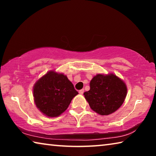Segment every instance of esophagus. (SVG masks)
<instances>
[{
  "label": "esophagus",
  "mask_w": 156,
  "mask_h": 156,
  "mask_svg": "<svg viewBox=\"0 0 156 156\" xmlns=\"http://www.w3.org/2000/svg\"><path fill=\"white\" fill-rule=\"evenodd\" d=\"M84 93V89H81V90L79 91V94H80V95H83Z\"/></svg>",
  "instance_id": "34e87169"
}]
</instances>
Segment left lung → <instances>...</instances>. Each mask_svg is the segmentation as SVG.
I'll return each mask as SVG.
<instances>
[{"instance_id":"left-lung-1","label":"left lung","mask_w":156,"mask_h":156,"mask_svg":"<svg viewBox=\"0 0 156 156\" xmlns=\"http://www.w3.org/2000/svg\"><path fill=\"white\" fill-rule=\"evenodd\" d=\"M127 89L114 74H98L90 82V89L84 93L92 110L101 115H109L125 101Z\"/></svg>"}]
</instances>
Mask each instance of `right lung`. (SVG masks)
Masks as SVG:
<instances>
[{
    "label": "right lung",
    "mask_w": 156,
    "mask_h": 156,
    "mask_svg": "<svg viewBox=\"0 0 156 156\" xmlns=\"http://www.w3.org/2000/svg\"><path fill=\"white\" fill-rule=\"evenodd\" d=\"M77 94L67 76L54 71L47 73L34 87L36 107L49 117H56L64 112Z\"/></svg>",
    "instance_id": "right-lung-1"
}]
</instances>
